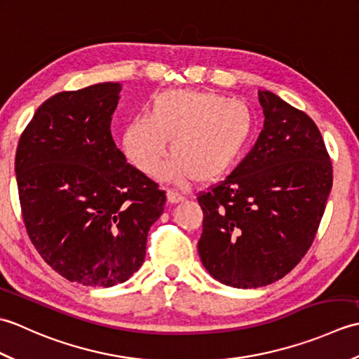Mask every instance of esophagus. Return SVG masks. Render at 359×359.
<instances>
[{
  "label": "esophagus",
  "mask_w": 359,
  "mask_h": 359,
  "mask_svg": "<svg viewBox=\"0 0 359 359\" xmlns=\"http://www.w3.org/2000/svg\"><path fill=\"white\" fill-rule=\"evenodd\" d=\"M166 201H168V203L175 205V203L184 202L185 197L182 196V194H179V193H175V191H166Z\"/></svg>",
  "instance_id": "obj_1"
}]
</instances>
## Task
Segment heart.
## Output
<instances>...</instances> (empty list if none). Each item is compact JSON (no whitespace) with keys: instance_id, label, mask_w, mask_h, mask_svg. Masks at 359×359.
<instances>
[{"instance_id":"1","label":"heart","mask_w":359,"mask_h":359,"mask_svg":"<svg viewBox=\"0 0 359 359\" xmlns=\"http://www.w3.org/2000/svg\"><path fill=\"white\" fill-rule=\"evenodd\" d=\"M253 114L245 103L215 93L170 89L152 97L148 117L128 121L121 148L140 172L154 174L170 142L171 160L158 177L175 185L211 184L238 165L253 135Z\"/></svg>"}]
</instances>
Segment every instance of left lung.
<instances>
[{
	"label": "left lung",
	"mask_w": 359,
	"mask_h": 359,
	"mask_svg": "<svg viewBox=\"0 0 359 359\" xmlns=\"http://www.w3.org/2000/svg\"><path fill=\"white\" fill-rule=\"evenodd\" d=\"M264 129L228 177L197 197V243L216 280L257 288L284 278L315 239L333 185L323 135L306 112L259 90Z\"/></svg>",
	"instance_id": "left-lung-1"
}]
</instances>
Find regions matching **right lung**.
<instances>
[{"instance_id": "right-lung-1", "label": "right lung", "mask_w": 359, "mask_h": 359, "mask_svg": "<svg viewBox=\"0 0 359 359\" xmlns=\"http://www.w3.org/2000/svg\"><path fill=\"white\" fill-rule=\"evenodd\" d=\"M120 83L106 81L46 100L21 134L15 174L30 241L71 282L112 287L147 255L165 193L128 165L111 134Z\"/></svg>"}]
</instances>
